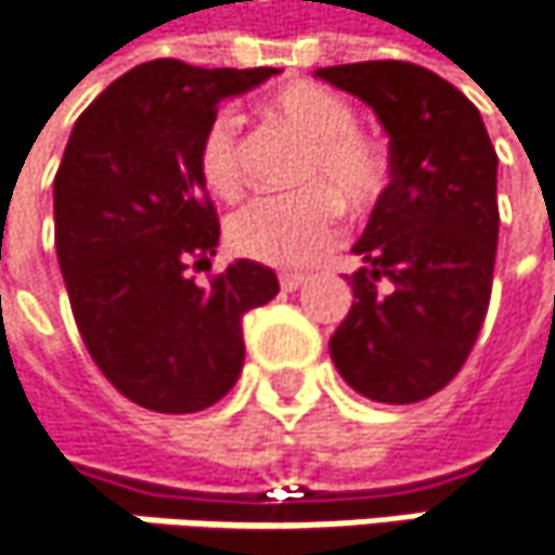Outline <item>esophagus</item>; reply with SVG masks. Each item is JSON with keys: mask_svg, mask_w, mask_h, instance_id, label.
Listing matches in <instances>:
<instances>
[{"mask_svg": "<svg viewBox=\"0 0 555 555\" xmlns=\"http://www.w3.org/2000/svg\"><path fill=\"white\" fill-rule=\"evenodd\" d=\"M304 282H307V276H304V273H282V276H279V285H282L285 292H295V288H301Z\"/></svg>", "mask_w": 555, "mask_h": 555, "instance_id": "1", "label": "esophagus"}]
</instances>
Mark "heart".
<instances>
[{"label": "heart", "mask_w": 555, "mask_h": 555, "mask_svg": "<svg viewBox=\"0 0 555 555\" xmlns=\"http://www.w3.org/2000/svg\"><path fill=\"white\" fill-rule=\"evenodd\" d=\"M263 117L304 142L292 180L304 185L282 198L242 207L230 220L232 251L270 263L304 267L332 248L341 207L375 205L388 185V157L373 139L357 133L348 102L317 83H295L263 102ZM198 173L217 198H238L245 189L242 142L232 114H220L202 135Z\"/></svg>", "instance_id": "1"}]
</instances>
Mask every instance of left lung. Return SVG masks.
<instances>
[{"mask_svg":"<svg viewBox=\"0 0 555 555\" xmlns=\"http://www.w3.org/2000/svg\"><path fill=\"white\" fill-rule=\"evenodd\" d=\"M317 77L363 99L388 133L391 182L353 245L363 267L328 350L378 403H416L463 370L494 282L496 152L469 99L410 61H357Z\"/></svg>","mask_w":555,"mask_h":555,"instance_id":"1","label":"left lung"}]
</instances>
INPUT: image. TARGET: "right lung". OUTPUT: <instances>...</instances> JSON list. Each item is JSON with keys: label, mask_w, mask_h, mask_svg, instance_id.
Returning <instances> with one entry per match:
<instances>
[{"label": "right lung", "mask_w": 555, "mask_h": 555, "mask_svg": "<svg viewBox=\"0 0 555 555\" xmlns=\"http://www.w3.org/2000/svg\"><path fill=\"white\" fill-rule=\"evenodd\" d=\"M276 67L145 61L77 117L55 173V251L89 357L155 413H198L245 363L242 317L273 301L270 267L235 260L210 285L220 223L198 173L217 105Z\"/></svg>", "instance_id": "right-lung-1"}]
</instances>
